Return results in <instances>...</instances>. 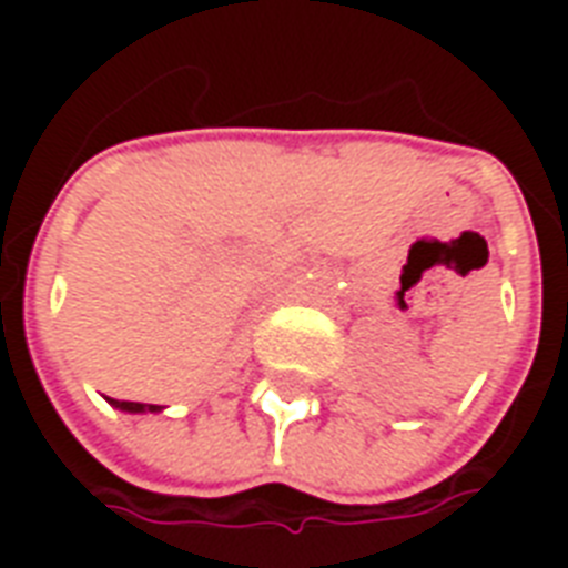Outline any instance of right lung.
I'll return each mask as SVG.
<instances>
[{"label":"right lung","mask_w":568,"mask_h":568,"mask_svg":"<svg viewBox=\"0 0 568 568\" xmlns=\"http://www.w3.org/2000/svg\"><path fill=\"white\" fill-rule=\"evenodd\" d=\"M109 405L118 407V410H128V414H145V410H161V405H142V402H118V398H109Z\"/></svg>","instance_id":"add662e5"}]
</instances>
